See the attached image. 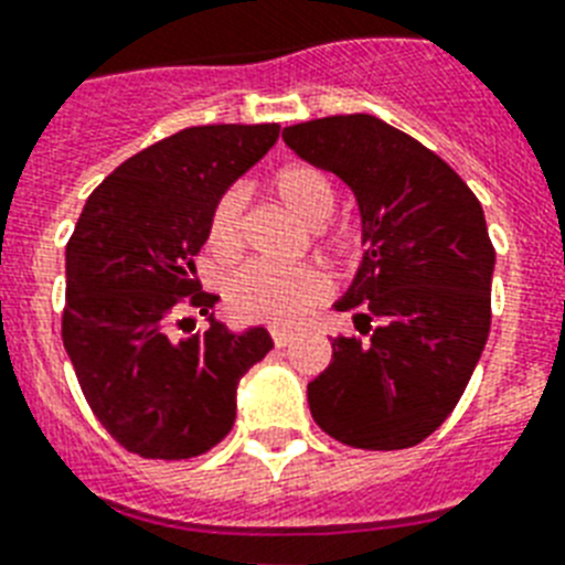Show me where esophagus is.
<instances>
[{
	"label": "esophagus",
	"mask_w": 565,
	"mask_h": 565,
	"mask_svg": "<svg viewBox=\"0 0 565 565\" xmlns=\"http://www.w3.org/2000/svg\"><path fill=\"white\" fill-rule=\"evenodd\" d=\"M292 331H284V328H273V343L278 345V349H287V345L292 343Z\"/></svg>",
	"instance_id": "obj_1"
}]
</instances>
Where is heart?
<instances>
[{"label":"heart","mask_w":565,"mask_h":565,"mask_svg":"<svg viewBox=\"0 0 565 565\" xmlns=\"http://www.w3.org/2000/svg\"><path fill=\"white\" fill-rule=\"evenodd\" d=\"M275 193L301 222L322 225L334 213V188L331 181L308 163L284 167L273 181ZM239 225H243V193L225 190L213 202L207 216V248L220 260H228L239 252ZM326 278L317 269L305 266L248 264L228 281V308L246 322L269 326H296L319 301L326 299Z\"/></svg>","instance_id":"obj_1"}]
</instances>
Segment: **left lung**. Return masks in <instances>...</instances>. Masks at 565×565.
I'll use <instances>...</instances> for the list:
<instances>
[{"label":"left lung","mask_w":565,"mask_h":565,"mask_svg":"<svg viewBox=\"0 0 565 565\" xmlns=\"http://www.w3.org/2000/svg\"><path fill=\"white\" fill-rule=\"evenodd\" d=\"M284 143L334 172L361 211V266L334 308L370 337L331 340L310 413L343 446H416L455 411L490 337L495 248L481 202L439 154L372 114L299 122Z\"/></svg>","instance_id":"8db88e82"}]
</instances>
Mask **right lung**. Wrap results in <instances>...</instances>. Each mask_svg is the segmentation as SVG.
I'll use <instances>...</instances> for the list:
<instances>
[{"label":"right lung","mask_w":565,"mask_h":565,"mask_svg":"<svg viewBox=\"0 0 565 565\" xmlns=\"http://www.w3.org/2000/svg\"><path fill=\"white\" fill-rule=\"evenodd\" d=\"M281 126H193L119 163L66 243L64 349L119 446L149 460L211 451L237 419V384L273 349L264 326L231 331L195 281L213 202L255 167ZM181 303L209 317L174 334ZM188 322V319H184Z\"/></svg>","instance_id":"1"}]
</instances>
